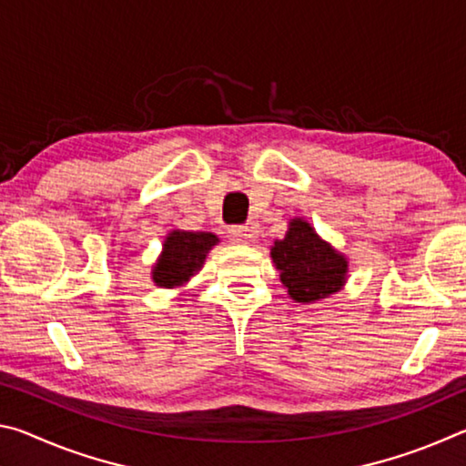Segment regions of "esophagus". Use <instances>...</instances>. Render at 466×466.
<instances>
[{"label": "esophagus", "mask_w": 466, "mask_h": 466, "mask_svg": "<svg viewBox=\"0 0 466 466\" xmlns=\"http://www.w3.org/2000/svg\"><path fill=\"white\" fill-rule=\"evenodd\" d=\"M257 236V230L252 226H232L228 230V238L234 244H247Z\"/></svg>", "instance_id": "34e87169"}]
</instances>
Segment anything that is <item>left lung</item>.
<instances>
[{"instance_id": "obj_1", "label": "left lung", "mask_w": 466, "mask_h": 466, "mask_svg": "<svg viewBox=\"0 0 466 466\" xmlns=\"http://www.w3.org/2000/svg\"><path fill=\"white\" fill-rule=\"evenodd\" d=\"M271 258L291 299L312 304L341 291L347 258L314 232L302 218H294L281 240L271 247Z\"/></svg>"}]
</instances>
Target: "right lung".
Instances as JSON below:
<instances>
[{
	"instance_id": "add662e5",
	"label": "right lung",
	"mask_w": 466,
	"mask_h": 466,
	"mask_svg": "<svg viewBox=\"0 0 466 466\" xmlns=\"http://www.w3.org/2000/svg\"><path fill=\"white\" fill-rule=\"evenodd\" d=\"M219 240L211 232L172 230L162 244V255L152 269V279L160 288H178L201 269L208 252Z\"/></svg>"
}]
</instances>
